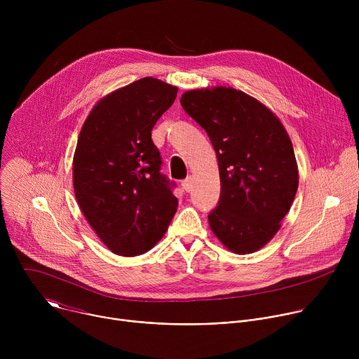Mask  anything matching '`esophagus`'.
<instances>
[{
    "label": "esophagus",
    "instance_id": "1",
    "mask_svg": "<svg viewBox=\"0 0 359 359\" xmlns=\"http://www.w3.org/2000/svg\"><path fill=\"white\" fill-rule=\"evenodd\" d=\"M182 187H183L184 191H191V189H193V180H191L190 176L186 177V179L182 182Z\"/></svg>",
    "mask_w": 359,
    "mask_h": 359
}]
</instances>
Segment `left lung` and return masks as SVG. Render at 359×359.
<instances>
[{
	"label": "left lung",
	"mask_w": 359,
	"mask_h": 359,
	"mask_svg": "<svg viewBox=\"0 0 359 359\" xmlns=\"http://www.w3.org/2000/svg\"><path fill=\"white\" fill-rule=\"evenodd\" d=\"M180 104L206 130L219 162L212 231L233 252L257 251L278 231L298 189L288 133L262 102L233 88L187 90Z\"/></svg>",
	"instance_id": "obj_1"
}]
</instances>
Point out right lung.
<instances>
[{
    "mask_svg": "<svg viewBox=\"0 0 359 359\" xmlns=\"http://www.w3.org/2000/svg\"><path fill=\"white\" fill-rule=\"evenodd\" d=\"M177 88L142 78L100 99L74 155V190L97 237L115 254H143L163 237L176 210L175 182L162 170L151 129Z\"/></svg>",
    "mask_w": 359,
    "mask_h": 359,
    "instance_id": "obj_1",
    "label": "right lung"
}]
</instances>
